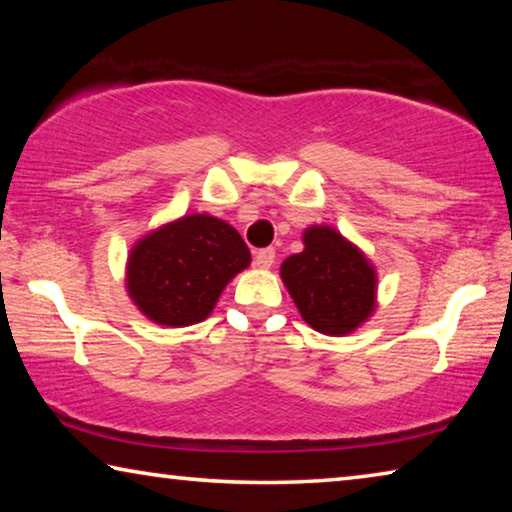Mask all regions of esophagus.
<instances>
[{
	"mask_svg": "<svg viewBox=\"0 0 512 512\" xmlns=\"http://www.w3.org/2000/svg\"><path fill=\"white\" fill-rule=\"evenodd\" d=\"M275 262V250L273 248H262L255 253V264L257 268H271Z\"/></svg>",
	"mask_w": 512,
	"mask_h": 512,
	"instance_id": "1",
	"label": "esophagus"
}]
</instances>
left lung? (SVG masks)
Returning <instances> with one entry per match:
<instances>
[{"instance_id":"left-lung-1","label":"left lung","mask_w":512,"mask_h":512,"mask_svg":"<svg viewBox=\"0 0 512 512\" xmlns=\"http://www.w3.org/2000/svg\"><path fill=\"white\" fill-rule=\"evenodd\" d=\"M302 244V253L280 266L302 320L320 334L354 332L377 307L375 266L332 225H311L302 232Z\"/></svg>"}]
</instances>
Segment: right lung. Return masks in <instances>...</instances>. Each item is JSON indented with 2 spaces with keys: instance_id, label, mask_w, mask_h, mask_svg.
<instances>
[{
  "instance_id": "add662e5",
  "label": "right lung",
  "mask_w": 512,
  "mask_h": 512,
  "mask_svg": "<svg viewBox=\"0 0 512 512\" xmlns=\"http://www.w3.org/2000/svg\"><path fill=\"white\" fill-rule=\"evenodd\" d=\"M248 264L250 250L230 223L185 214L135 241L126 291L153 323L187 327L212 314L228 282Z\"/></svg>"
}]
</instances>
